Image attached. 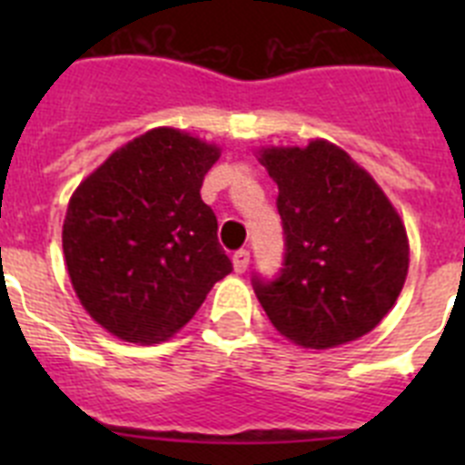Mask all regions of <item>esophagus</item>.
Instances as JSON below:
<instances>
[{
  "mask_svg": "<svg viewBox=\"0 0 465 465\" xmlns=\"http://www.w3.org/2000/svg\"><path fill=\"white\" fill-rule=\"evenodd\" d=\"M249 262H252V253L246 252V249H240V252L232 253V265H235V272H246L249 268Z\"/></svg>",
  "mask_w": 465,
  "mask_h": 465,
  "instance_id": "1",
  "label": "esophagus"
}]
</instances>
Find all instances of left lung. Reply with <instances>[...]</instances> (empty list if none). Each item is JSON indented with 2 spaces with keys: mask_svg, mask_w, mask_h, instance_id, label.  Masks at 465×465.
Listing matches in <instances>:
<instances>
[{
  "mask_svg": "<svg viewBox=\"0 0 465 465\" xmlns=\"http://www.w3.org/2000/svg\"><path fill=\"white\" fill-rule=\"evenodd\" d=\"M279 186L283 262L274 279L253 274L262 310L283 338L328 349L371 332L408 277V235L372 176L342 149H265Z\"/></svg>",
  "mask_w": 465,
  "mask_h": 465,
  "instance_id": "1",
  "label": "left lung"
}]
</instances>
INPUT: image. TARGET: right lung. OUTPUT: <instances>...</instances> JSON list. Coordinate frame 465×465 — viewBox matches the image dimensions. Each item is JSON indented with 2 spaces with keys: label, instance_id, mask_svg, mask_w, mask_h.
Returning <instances> with one entry per match:
<instances>
[{
  "label": "right lung",
  "instance_id": "obj_1",
  "mask_svg": "<svg viewBox=\"0 0 465 465\" xmlns=\"http://www.w3.org/2000/svg\"><path fill=\"white\" fill-rule=\"evenodd\" d=\"M212 143L158 127L76 188L63 225L69 279L94 322L127 342L172 338L232 262L203 203Z\"/></svg>",
  "mask_w": 465,
  "mask_h": 465
}]
</instances>
